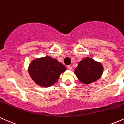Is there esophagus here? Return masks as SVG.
Here are the masks:
<instances>
[{
    "mask_svg": "<svg viewBox=\"0 0 124 124\" xmlns=\"http://www.w3.org/2000/svg\"><path fill=\"white\" fill-rule=\"evenodd\" d=\"M68 69H69V70H72V66H68Z\"/></svg>",
    "mask_w": 124,
    "mask_h": 124,
    "instance_id": "34e87169",
    "label": "esophagus"
}]
</instances>
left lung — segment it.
<instances>
[{
	"label": "left lung",
	"instance_id": "8db88e82",
	"mask_svg": "<svg viewBox=\"0 0 124 124\" xmlns=\"http://www.w3.org/2000/svg\"><path fill=\"white\" fill-rule=\"evenodd\" d=\"M103 70L104 67L101 62L86 57L79 62L74 72L80 82L85 85H89L99 80L103 75Z\"/></svg>",
	"mask_w": 124,
	"mask_h": 124
}]
</instances>
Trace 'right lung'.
Listing matches in <instances>:
<instances>
[{"mask_svg": "<svg viewBox=\"0 0 124 124\" xmlns=\"http://www.w3.org/2000/svg\"><path fill=\"white\" fill-rule=\"evenodd\" d=\"M66 68L57 59L46 56L33 59L28 66L30 76L35 84L42 87L53 86Z\"/></svg>", "mask_w": 124, "mask_h": 124, "instance_id": "obj_1", "label": "right lung"}]
</instances>
